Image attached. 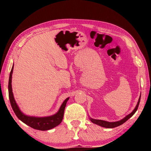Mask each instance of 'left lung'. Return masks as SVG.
Listing matches in <instances>:
<instances>
[{"label":"left lung","mask_w":151,"mask_h":151,"mask_svg":"<svg viewBox=\"0 0 151 151\" xmlns=\"http://www.w3.org/2000/svg\"><path fill=\"white\" fill-rule=\"evenodd\" d=\"M140 95H141V94H140ZM140 100V96L139 97V101H138L136 107H135L134 109L133 110V111H132L131 113L128 114L127 116H125L124 119H122V120H121V121H116V122H107V121H103V120H97V119H93L92 118H90L91 121L92 122H93V123H94V124L99 125V126L103 127H104V128H109V129H111V128H114V127H119V126H120V125L123 124L124 122H126L127 120H129L132 115H133L135 112H136V111H137L138 107H139V105Z\"/></svg>","instance_id":"1"}]
</instances>
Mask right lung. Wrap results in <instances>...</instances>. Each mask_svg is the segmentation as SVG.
Returning a JSON list of instances; mask_svg holds the SVG:
<instances>
[{"label":"right lung","instance_id":"obj_1","mask_svg":"<svg viewBox=\"0 0 151 151\" xmlns=\"http://www.w3.org/2000/svg\"><path fill=\"white\" fill-rule=\"evenodd\" d=\"M13 67L14 65L12 66L11 73H10L9 76V96L11 102V106L12 110L14 112L16 116L19 118L20 121L23 122L24 123L27 124L28 126L30 127L33 129L40 130V131H48L52 128L58 126V124H60L62 122L63 116H64V111L66 106V103L68 100V99H66L65 101L63 102L62 105L60 106V109L54 115L46 117H35V116H29L26 114L22 113L18 106L16 101L14 100L13 93H12V74L13 72Z\"/></svg>","mask_w":151,"mask_h":151}]
</instances>
